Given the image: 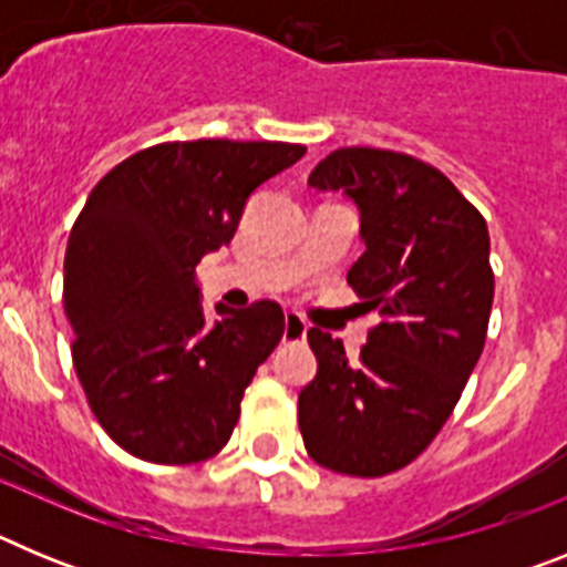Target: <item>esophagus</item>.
I'll return each instance as SVG.
<instances>
[{"mask_svg":"<svg viewBox=\"0 0 567 567\" xmlns=\"http://www.w3.org/2000/svg\"><path fill=\"white\" fill-rule=\"evenodd\" d=\"M284 323H287V327H284V340H303V338H307L309 327H307V320L300 318V315L287 312Z\"/></svg>","mask_w":567,"mask_h":567,"instance_id":"34e87169","label":"esophagus"}]
</instances>
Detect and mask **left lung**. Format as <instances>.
<instances>
[{"instance_id": "left-lung-1", "label": "left lung", "mask_w": 567, "mask_h": 567, "mask_svg": "<svg viewBox=\"0 0 567 567\" xmlns=\"http://www.w3.org/2000/svg\"><path fill=\"white\" fill-rule=\"evenodd\" d=\"M360 209L365 252L349 284L380 323L358 363L309 329L318 374L298 398L309 457L349 477H385L429 449L468 383L488 334L494 269L480 209L409 153L340 147L309 175Z\"/></svg>"}]
</instances>
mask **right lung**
I'll list each match as a JSON object with an SVG mask.
<instances>
[{"label":"right lung","mask_w":567,"mask_h":567,"mask_svg":"<svg viewBox=\"0 0 567 567\" xmlns=\"http://www.w3.org/2000/svg\"><path fill=\"white\" fill-rule=\"evenodd\" d=\"M307 153L289 142H164L115 164L64 252L73 365L104 432L133 457L189 465L233 437L240 400L284 338V309L218 307L207 327L195 267L227 247L255 187Z\"/></svg>","instance_id":"obj_1"}]
</instances>
